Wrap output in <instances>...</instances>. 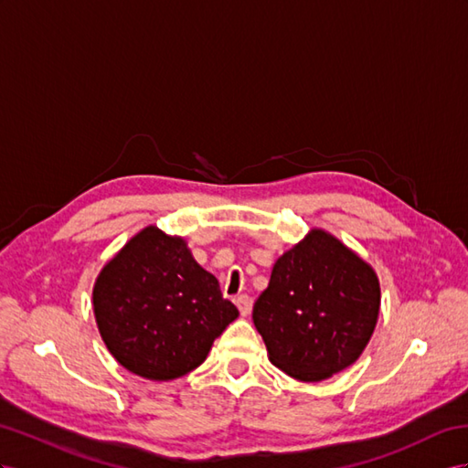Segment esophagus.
<instances>
[{
  "instance_id": "34e87169",
  "label": "esophagus",
  "mask_w": 468,
  "mask_h": 468,
  "mask_svg": "<svg viewBox=\"0 0 468 468\" xmlns=\"http://www.w3.org/2000/svg\"><path fill=\"white\" fill-rule=\"evenodd\" d=\"M235 304L239 308V313H241V316H249L250 314V298L247 294H241L235 298Z\"/></svg>"
}]
</instances>
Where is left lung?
<instances>
[{
  "label": "left lung",
  "instance_id": "obj_1",
  "mask_svg": "<svg viewBox=\"0 0 468 468\" xmlns=\"http://www.w3.org/2000/svg\"><path fill=\"white\" fill-rule=\"evenodd\" d=\"M378 314L376 272L320 229L274 262L267 291L253 306L271 362L301 381H322L352 366Z\"/></svg>",
  "mask_w": 468,
  "mask_h": 468
}]
</instances>
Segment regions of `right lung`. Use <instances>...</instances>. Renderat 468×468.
Returning <instances> with one entry per match:
<instances>
[{
  "instance_id": "obj_1",
  "label": "right lung",
  "mask_w": 468,
  "mask_h": 468,
  "mask_svg": "<svg viewBox=\"0 0 468 468\" xmlns=\"http://www.w3.org/2000/svg\"><path fill=\"white\" fill-rule=\"evenodd\" d=\"M92 304L118 364L155 381L201 366L213 340L239 316L184 239L167 237L158 227L132 237L102 269Z\"/></svg>"
}]
</instances>
